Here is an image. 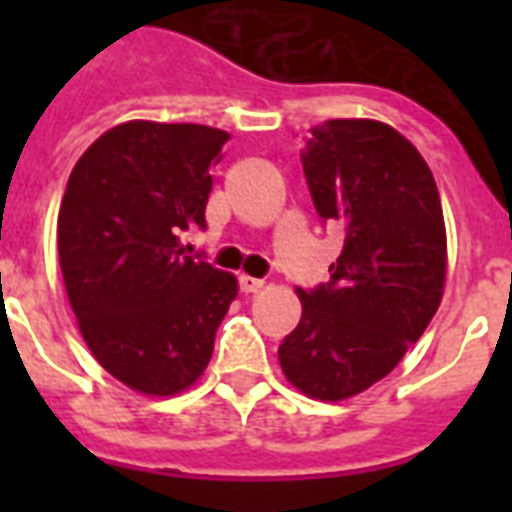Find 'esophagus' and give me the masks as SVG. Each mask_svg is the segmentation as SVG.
I'll return each mask as SVG.
<instances>
[{
    "label": "esophagus",
    "mask_w": 512,
    "mask_h": 512,
    "mask_svg": "<svg viewBox=\"0 0 512 512\" xmlns=\"http://www.w3.org/2000/svg\"><path fill=\"white\" fill-rule=\"evenodd\" d=\"M241 292H260L265 287L263 279H255V276H239Z\"/></svg>",
    "instance_id": "1"
}]
</instances>
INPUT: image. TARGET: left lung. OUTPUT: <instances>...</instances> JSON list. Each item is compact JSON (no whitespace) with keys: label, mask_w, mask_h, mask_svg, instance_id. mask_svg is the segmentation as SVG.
I'll return each mask as SVG.
<instances>
[{"label":"left lung","mask_w":512,"mask_h":512,"mask_svg":"<svg viewBox=\"0 0 512 512\" xmlns=\"http://www.w3.org/2000/svg\"><path fill=\"white\" fill-rule=\"evenodd\" d=\"M313 204L345 231L332 279L297 289L303 316L279 348L300 393L342 401L380 382L436 316L446 225L433 172L377 119H329L300 151Z\"/></svg>","instance_id":"obj_1"}]
</instances>
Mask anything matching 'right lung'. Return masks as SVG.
<instances>
[{
    "instance_id": "right-lung-1",
    "label": "right lung",
    "mask_w": 512,
    "mask_h": 512,
    "mask_svg": "<svg viewBox=\"0 0 512 512\" xmlns=\"http://www.w3.org/2000/svg\"><path fill=\"white\" fill-rule=\"evenodd\" d=\"M228 138L204 124H116L79 156L60 201V271L79 332L143 396L199 380L239 292L233 273L180 247V231L207 225L209 167Z\"/></svg>"
}]
</instances>
